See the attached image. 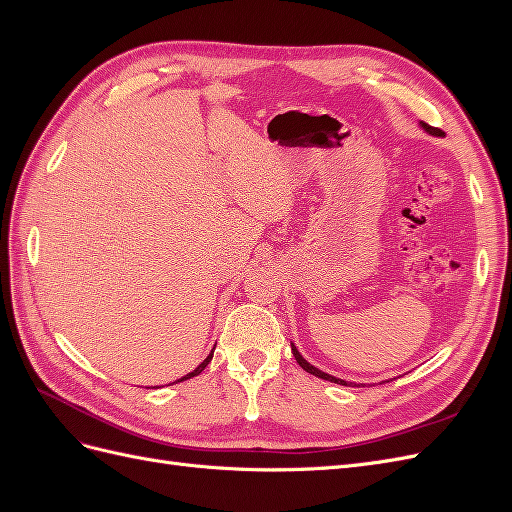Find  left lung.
Masks as SVG:
<instances>
[{"mask_svg": "<svg viewBox=\"0 0 512 512\" xmlns=\"http://www.w3.org/2000/svg\"><path fill=\"white\" fill-rule=\"evenodd\" d=\"M421 128L425 130V132H429V134H433V136H438L440 132L436 130V128H431V126H427V123H423L421 121ZM292 356L294 359H297V363L307 371V374H312V376H316V378H322V380H329V382H335V384H342V386H350V384H354V382H346V380H342V378H335V376H331V374H324V371H320L318 367H314L312 363H307L303 356H301V352L294 348V344H292ZM356 386V384H354ZM361 386V384H359Z\"/></svg>", "mask_w": 512, "mask_h": 512, "instance_id": "obj_1", "label": "left lung"}]
</instances>
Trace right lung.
<instances>
[{"instance_id": "add662e5", "label": "right lung", "mask_w": 512, "mask_h": 512, "mask_svg": "<svg viewBox=\"0 0 512 512\" xmlns=\"http://www.w3.org/2000/svg\"><path fill=\"white\" fill-rule=\"evenodd\" d=\"M211 359H213V350L209 352V356H207V359H205L203 363H200V365H198V367H196L194 371H190V374H188V376H183V378H179V380H175V382H183V380H188V378H194V376H198V374H200V371H203V369H205V367H207V365L211 363ZM175 382H173V384H175Z\"/></svg>"}]
</instances>
